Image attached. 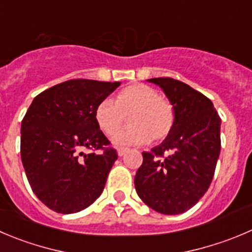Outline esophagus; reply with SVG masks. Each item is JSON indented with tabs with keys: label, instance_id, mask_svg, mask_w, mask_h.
<instances>
[{
	"label": "esophagus",
	"instance_id": "obj_1",
	"mask_svg": "<svg viewBox=\"0 0 252 252\" xmlns=\"http://www.w3.org/2000/svg\"><path fill=\"white\" fill-rule=\"evenodd\" d=\"M126 152H127V148H119V150H117V155H119L120 157L125 156V153Z\"/></svg>",
	"mask_w": 252,
	"mask_h": 252
}]
</instances>
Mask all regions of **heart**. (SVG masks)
Here are the masks:
<instances>
[{
    "label": "heart",
    "instance_id": "obj_1",
    "mask_svg": "<svg viewBox=\"0 0 252 252\" xmlns=\"http://www.w3.org/2000/svg\"><path fill=\"white\" fill-rule=\"evenodd\" d=\"M130 115L127 128L112 138L115 146H133L163 140L174 124V109L157 90L145 84H132L122 89L116 100L104 99L95 109V121L106 135L112 136L121 128Z\"/></svg>",
    "mask_w": 252,
    "mask_h": 252
}]
</instances>
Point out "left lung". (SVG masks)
<instances>
[{
    "mask_svg": "<svg viewBox=\"0 0 252 252\" xmlns=\"http://www.w3.org/2000/svg\"><path fill=\"white\" fill-rule=\"evenodd\" d=\"M147 81L159 86L174 109L169 135L151 152L135 177V188L146 205L164 215L187 212L209 188L220 155V120L202 93L171 78Z\"/></svg>",
    "mask_w": 252,
    "mask_h": 252,
    "instance_id": "obj_1",
    "label": "left lung"
}]
</instances>
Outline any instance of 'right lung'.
<instances>
[{
    "instance_id": "right-lung-1",
    "label": "right lung",
    "mask_w": 252,
    "mask_h": 252,
    "mask_svg": "<svg viewBox=\"0 0 252 252\" xmlns=\"http://www.w3.org/2000/svg\"><path fill=\"white\" fill-rule=\"evenodd\" d=\"M120 84L73 79L33 99L21 125V158L31 188L49 209L73 214L101 195L117 153L105 148L110 142L95 109Z\"/></svg>"
}]
</instances>
